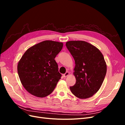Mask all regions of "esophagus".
I'll return each instance as SVG.
<instances>
[{"instance_id":"34e87169","label":"esophagus","mask_w":125,"mask_h":125,"mask_svg":"<svg viewBox=\"0 0 125 125\" xmlns=\"http://www.w3.org/2000/svg\"><path fill=\"white\" fill-rule=\"evenodd\" d=\"M69 75V72H66V73L65 74H63V78H66L67 76H68Z\"/></svg>"}]
</instances>
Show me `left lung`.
Wrapping results in <instances>:
<instances>
[{"label": "left lung", "instance_id": "8db88e82", "mask_svg": "<svg viewBox=\"0 0 125 125\" xmlns=\"http://www.w3.org/2000/svg\"><path fill=\"white\" fill-rule=\"evenodd\" d=\"M66 47L73 57L75 84L70 87L74 96L85 99L100 89L106 73L107 65L103 54L94 45L83 41L67 42Z\"/></svg>", "mask_w": 125, "mask_h": 125}]
</instances>
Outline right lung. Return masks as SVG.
<instances>
[{
  "instance_id": "add662e5",
  "label": "right lung",
  "mask_w": 125,
  "mask_h": 125,
  "mask_svg": "<svg viewBox=\"0 0 125 125\" xmlns=\"http://www.w3.org/2000/svg\"><path fill=\"white\" fill-rule=\"evenodd\" d=\"M63 43L46 40L28 48L18 62V73L22 85L32 95L44 97L55 88L62 74L55 58Z\"/></svg>"
}]
</instances>
